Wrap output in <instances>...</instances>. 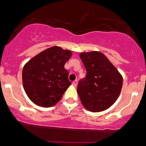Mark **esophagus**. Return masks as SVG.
Here are the masks:
<instances>
[{
  "mask_svg": "<svg viewBox=\"0 0 146 146\" xmlns=\"http://www.w3.org/2000/svg\"><path fill=\"white\" fill-rule=\"evenodd\" d=\"M77 84H78V82H77V81H76V80L74 81V82H72V86H73L76 87V86H77Z\"/></svg>",
  "mask_w": 146,
  "mask_h": 146,
  "instance_id": "34e87169",
  "label": "esophagus"
}]
</instances>
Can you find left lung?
I'll return each mask as SVG.
<instances>
[{
	"instance_id": "1",
	"label": "left lung",
	"mask_w": 146,
	"mask_h": 146,
	"mask_svg": "<svg viewBox=\"0 0 146 146\" xmlns=\"http://www.w3.org/2000/svg\"><path fill=\"white\" fill-rule=\"evenodd\" d=\"M86 70L77 94L85 109L93 112L104 111L117 100L123 84L122 75L108 58L99 51L79 54Z\"/></svg>"
}]
</instances>
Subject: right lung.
<instances>
[{
    "label": "right lung",
    "instance_id": "add662e5",
    "mask_svg": "<svg viewBox=\"0 0 146 146\" xmlns=\"http://www.w3.org/2000/svg\"><path fill=\"white\" fill-rule=\"evenodd\" d=\"M72 52L52 46L39 52L25 64L22 84L29 98L36 106L50 108L57 104L71 85L64 64Z\"/></svg>",
    "mask_w": 146,
    "mask_h": 146
}]
</instances>
